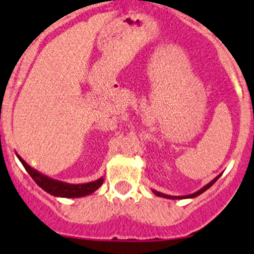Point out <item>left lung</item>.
I'll return each instance as SVG.
<instances>
[{
  "label": "left lung",
  "instance_id": "8db88e82",
  "mask_svg": "<svg viewBox=\"0 0 254 254\" xmlns=\"http://www.w3.org/2000/svg\"><path fill=\"white\" fill-rule=\"evenodd\" d=\"M220 178V176H217L216 178L215 179H212L211 182H210L209 184H206L205 187H204V188H201L200 190H198L196 191V193H194V194H190V195H187V196H170V195H165V194H162V193H158V191H153V193L156 194V195H158V196H166V198H176V199H184V198H194V196H198V195H200L201 193H204V191L206 190V189H209L210 187L212 186V184L215 183V182L217 181V179Z\"/></svg>",
  "mask_w": 254,
  "mask_h": 254
}]
</instances>
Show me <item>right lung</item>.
<instances>
[{
    "mask_svg": "<svg viewBox=\"0 0 254 254\" xmlns=\"http://www.w3.org/2000/svg\"><path fill=\"white\" fill-rule=\"evenodd\" d=\"M18 158H19V161L22 162V165L24 166V168L27 170V172L29 173L30 177L34 179L35 183H37L40 188L44 189L45 191H48L49 194H51V195L63 196V198H79V196H84L93 193V191L97 190V189L102 186V183H103V178H99L98 181L89 182V183L84 184L63 183V182L55 181V179L48 178V177L40 175L39 172L33 170L30 166H28L19 156H18Z\"/></svg>",
    "mask_w": 254,
    "mask_h": 254,
    "instance_id": "1",
    "label": "right lung"
}]
</instances>
